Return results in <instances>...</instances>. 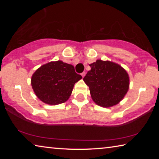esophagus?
Returning a JSON list of instances; mask_svg holds the SVG:
<instances>
[{"instance_id": "obj_1", "label": "esophagus", "mask_w": 159, "mask_h": 159, "mask_svg": "<svg viewBox=\"0 0 159 159\" xmlns=\"http://www.w3.org/2000/svg\"><path fill=\"white\" fill-rule=\"evenodd\" d=\"M81 76L83 78L85 76V72H83V73H81Z\"/></svg>"}]
</instances>
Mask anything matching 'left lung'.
<instances>
[{
  "label": "left lung",
  "instance_id": "1",
  "mask_svg": "<svg viewBox=\"0 0 159 159\" xmlns=\"http://www.w3.org/2000/svg\"><path fill=\"white\" fill-rule=\"evenodd\" d=\"M90 66L83 80L90 88L93 100L103 107L119 103L129 89L130 80L125 70L119 64L101 60Z\"/></svg>",
  "mask_w": 159,
  "mask_h": 159
}]
</instances>
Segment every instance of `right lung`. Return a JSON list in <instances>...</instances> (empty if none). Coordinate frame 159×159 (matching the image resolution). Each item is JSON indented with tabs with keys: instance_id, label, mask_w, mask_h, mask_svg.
Returning <instances> with one entry per match:
<instances>
[{
	"instance_id": "obj_1",
	"label": "right lung",
	"mask_w": 159,
	"mask_h": 159,
	"mask_svg": "<svg viewBox=\"0 0 159 159\" xmlns=\"http://www.w3.org/2000/svg\"><path fill=\"white\" fill-rule=\"evenodd\" d=\"M81 79L74 66L59 60L38 69L31 77V85L38 98L45 104L56 105L69 98L74 84Z\"/></svg>"
}]
</instances>
